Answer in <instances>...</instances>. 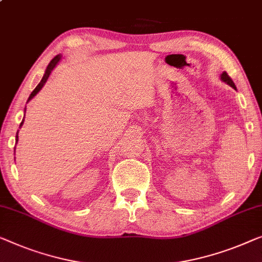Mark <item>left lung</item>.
Wrapping results in <instances>:
<instances>
[{"label": "left lung", "instance_id": "obj_1", "mask_svg": "<svg viewBox=\"0 0 262 262\" xmlns=\"http://www.w3.org/2000/svg\"><path fill=\"white\" fill-rule=\"evenodd\" d=\"M221 80L223 82H226V84H228L230 87H233L234 90H236V86H235V84L233 82L232 79H230L229 75L227 74V72H223V73L221 74Z\"/></svg>", "mask_w": 262, "mask_h": 262}]
</instances>
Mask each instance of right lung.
I'll list each match as a JSON object with an SVG mask.
<instances>
[{
	"label": "right lung",
	"instance_id": "add662e5",
	"mask_svg": "<svg viewBox=\"0 0 262 262\" xmlns=\"http://www.w3.org/2000/svg\"><path fill=\"white\" fill-rule=\"evenodd\" d=\"M60 60H61V55L59 54V55H56L55 58L53 59L51 62H49V65H48L47 68H46V72H45V74H43V77H42V80H41V81L39 82V85H37V86L35 87V90H34L32 93H30V96H29V98H28V101H29L30 99H33V97H35L36 94H37V92H39V91L43 87V85L46 84V81H47V79L49 78V75H51L53 70H54L55 66L58 65ZM28 101H27V103H28ZM24 120H25V117H24V119H22V122H21V124H20V127L22 126V124H24ZM17 135H18V131L16 132V143H17V140H18V136H17ZM14 154H15V147H14Z\"/></svg>",
	"mask_w": 262,
	"mask_h": 262
}]
</instances>
